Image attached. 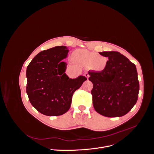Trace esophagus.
Segmentation results:
<instances>
[{
    "label": "esophagus",
    "instance_id": "34e87169",
    "mask_svg": "<svg viewBox=\"0 0 154 154\" xmlns=\"http://www.w3.org/2000/svg\"><path fill=\"white\" fill-rule=\"evenodd\" d=\"M85 76L87 78V80H88V78H89V74H88L87 72H86V73H85Z\"/></svg>",
    "mask_w": 154,
    "mask_h": 154
}]
</instances>
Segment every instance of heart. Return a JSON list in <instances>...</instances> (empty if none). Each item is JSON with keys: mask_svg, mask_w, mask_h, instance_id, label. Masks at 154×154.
<instances>
[{"mask_svg": "<svg viewBox=\"0 0 154 154\" xmlns=\"http://www.w3.org/2000/svg\"><path fill=\"white\" fill-rule=\"evenodd\" d=\"M76 58L87 66H91L97 71H102L107 65V58L97 53L87 50H78L75 52Z\"/></svg>", "mask_w": 154, "mask_h": 154, "instance_id": "heart-1", "label": "heart"}]
</instances>
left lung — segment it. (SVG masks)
Instances as JSON below:
<instances>
[{
    "mask_svg": "<svg viewBox=\"0 0 154 154\" xmlns=\"http://www.w3.org/2000/svg\"><path fill=\"white\" fill-rule=\"evenodd\" d=\"M108 57L102 71H88L93 84L92 103L97 112L105 117H121L136 103L139 91L136 67L117 51L100 53Z\"/></svg>",
    "mask_w": 154,
    "mask_h": 154,
    "instance_id": "1",
    "label": "left lung"
}]
</instances>
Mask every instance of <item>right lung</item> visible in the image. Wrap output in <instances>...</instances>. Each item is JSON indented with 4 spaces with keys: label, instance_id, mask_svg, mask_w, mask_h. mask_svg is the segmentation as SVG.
Returning <instances> with one entry per match:
<instances>
[{
    "label": "right lung",
    "instance_id": "right-lung-1",
    "mask_svg": "<svg viewBox=\"0 0 154 154\" xmlns=\"http://www.w3.org/2000/svg\"><path fill=\"white\" fill-rule=\"evenodd\" d=\"M66 46H57L41 51L28 65L26 92L31 105L48 116H61L69 110L74 92L87 78H69L65 73L67 57Z\"/></svg>",
    "mask_w": 154,
    "mask_h": 154
}]
</instances>
